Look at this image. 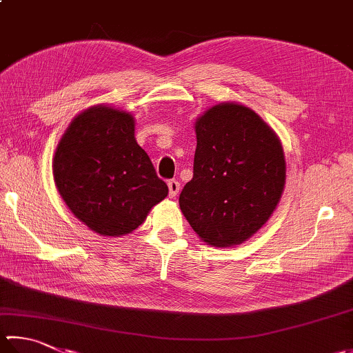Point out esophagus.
Wrapping results in <instances>:
<instances>
[{"label":"esophagus","mask_w":353,"mask_h":353,"mask_svg":"<svg viewBox=\"0 0 353 353\" xmlns=\"http://www.w3.org/2000/svg\"><path fill=\"white\" fill-rule=\"evenodd\" d=\"M168 185H169V196L170 198L176 196V194L179 192V183L176 181V179H169Z\"/></svg>","instance_id":"34e87169"}]
</instances>
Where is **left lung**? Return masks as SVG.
I'll return each instance as SVG.
<instances>
[{
  "instance_id": "obj_1",
  "label": "left lung",
  "mask_w": 353,
  "mask_h": 353,
  "mask_svg": "<svg viewBox=\"0 0 353 353\" xmlns=\"http://www.w3.org/2000/svg\"><path fill=\"white\" fill-rule=\"evenodd\" d=\"M194 178L179 208L199 238L239 244L268 221L280 201L285 161L275 132L241 104L214 105L195 124Z\"/></svg>"
}]
</instances>
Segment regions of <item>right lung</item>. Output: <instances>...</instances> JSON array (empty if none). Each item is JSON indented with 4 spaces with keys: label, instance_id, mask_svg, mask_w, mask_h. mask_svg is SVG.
<instances>
[{
    "label": "right lung",
    "instance_id": "1",
    "mask_svg": "<svg viewBox=\"0 0 353 353\" xmlns=\"http://www.w3.org/2000/svg\"><path fill=\"white\" fill-rule=\"evenodd\" d=\"M53 178L72 214L104 236L130 234L169 192L137 143L134 118L108 105L70 123L53 158Z\"/></svg>",
    "mask_w": 353,
    "mask_h": 353
}]
</instances>
